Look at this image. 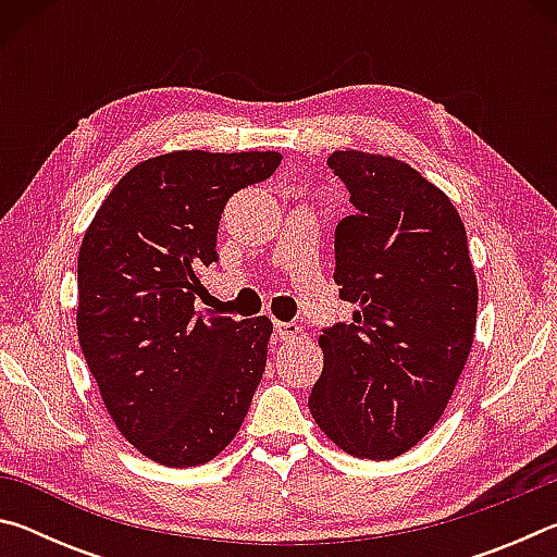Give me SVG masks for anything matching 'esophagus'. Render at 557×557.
I'll list each match as a JSON object with an SVG mask.
<instances>
[{
    "label": "esophagus",
    "instance_id": "34e87169",
    "mask_svg": "<svg viewBox=\"0 0 557 557\" xmlns=\"http://www.w3.org/2000/svg\"><path fill=\"white\" fill-rule=\"evenodd\" d=\"M301 329L295 322H275V334L280 338H295Z\"/></svg>",
    "mask_w": 557,
    "mask_h": 557
}]
</instances>
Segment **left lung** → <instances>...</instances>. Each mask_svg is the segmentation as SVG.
<instances>
[{"label": "left lung", "mask_w": 557, "mask_h": 557, "mask_svg": "<svg viewBox=\"0 0 557 557\" xmlns=\"http://www.w3.org/2000/svg\"><path fill=\"white\" fill-rule=\"evenodd\" d=\"M326 164L351 194L334 282L358 309L319 336L309 410L348 455L393 459L435 428L474 342L467 231L447 194L400 159L346 149Z\"/></svg>", "instance_id": "8db88e82"}]
</instances>
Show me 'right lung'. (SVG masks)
Returning a JSON list of instances; mask_svg holds the SVG:
<instances>
[{
	"label": "right lung",
	"mask_w": 557,
	"mask_h": 557,
	"mask_svg": "<svg viewBox=\"0 0 557 557\" xmlns=\"http://www.w3.org/2000/svg\"><path fill=\"white\" fill-rule=\"evenodd\" d=\"M277 152L182 149L132 166L78 252V342L122 437L164 467L231 445L268 363V317H199L203 268L219 262L221 213L265 182Z\"/></svg>",
	"instance_id": "add662e5"
}]
</instances>
